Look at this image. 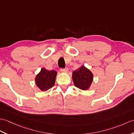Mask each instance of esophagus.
Listing matches in <instances>:
<instances>
[{
    "label": "esophagus",
    "mask_w": 134,
    "mask_h": 134,
    "mask_svg": "<svg viewBox=\"0 0 134 134\" xmlns=\"http://www.w3.org/2000/svg\"><path fill=\"white\" fill-rule=\"evenodd\" d=\"M60 71L62 72H65V73H67L68 72V68H66L65 69H61Z\"/></svg>",
    "instance_id": "34e87169"
}]
</instances>
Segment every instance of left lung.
I'll return each instance as SVG.
<instances>
[{
    "label": "left lung",
    "instance_id": "left-lung-1",
    "mask_svg": "<svg viewBox=\"0 0 134 134\" xmlns=\"http://www.w3.org/2000/svg\"><path fill=\"white\" fill-rule=\"evenodd\" d=\"M94 75L85 66L82 65L79 68L72 72V78L74 85L82 90L90 88L93 81Z\"/></svg>",
    "mask_w": 134,
    "mask_h": 134
}]
</instances>
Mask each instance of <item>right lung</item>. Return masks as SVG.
Instances as JSON below:
<instances>
[{
  "label": "right lung",
  "mask_w": 134,
  "mask_h": 134,
  "mask_svg": "<svg viewBox=\"0 0 134 134\" xmlns=\"http://www.w3.org/2000/svg\"><path fill=\"white\" fill-rule=\"evenodd\" d=\"M57 75V71H49L43 67L35 77L36 85L41 91H47L54 86Z\"/></svg>",
  "instance_id": "right-lung-1"
}]
</instances>
